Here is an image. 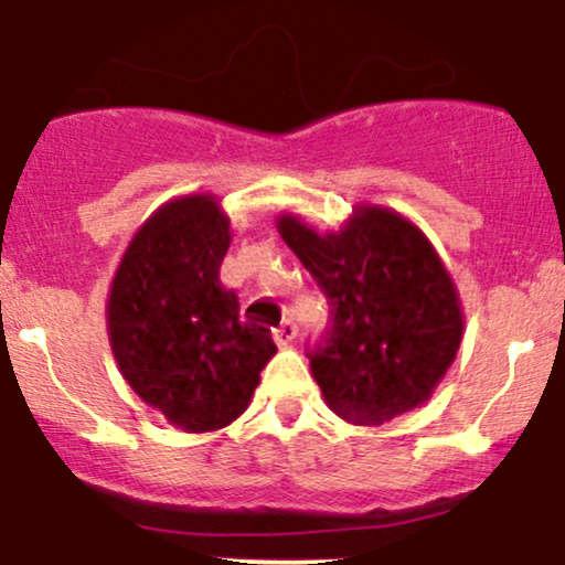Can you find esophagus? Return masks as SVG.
<instances>
[{"label": "esophagus", "mask_w": 565, "mask_h": 565, "mask_svg": "<svg viewBox=\"0 0 565 565\" xmlns=\"http://www.w3.org/2000/svg\"><path fill=\"white\" fill-rule=\"evenodd\" d=\"M274 337H276L278 345H289V342L297 337V323L289 321V319L281 321V323H278V327L274 329Z\"/></svg>", "instance_id": "obj_1"}]
</instances>
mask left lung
I'll return each mask as SVG.
<instances>
[{"label":"left lung","mask_w":565,"mask_h":565,"mask_svg":"<svg viewBox=\"0 0 565 565\" xmlns=\"http://www.w3.org/2000/svg\"><path fill=\"white\" fill-rule=\"evenodd\" d=\"M276 228L332 305L327 340L310 353L327 406L380 427L427 404L457 359L465 310L423 228L382 204H355L337 231L295 212Z\"/></svg>","instance_id":"8db88e82"}]
</instances>
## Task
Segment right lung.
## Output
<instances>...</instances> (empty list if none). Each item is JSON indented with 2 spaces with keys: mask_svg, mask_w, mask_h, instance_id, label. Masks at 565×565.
Wrapping results in <instances>:
<instances>
[{
  "mask_svg": "<svg viewBox=\"0 0 565 565\" xmlns=\"http://www.w3.org/2000/svg\"><path fill=\"white\" fill-rule=\"evenodd\" d=\"M231 217L210 191L153 210L129 238L106 302L108 345L127 385L185 433L231 425L276 355L270 329L242 321L220 284Z\"/></svg>",
  "mask_w": 565,
  "mask_h": 565,
  "instance_id": "obj_1",
  "label": "right lung"
}]
</instances>
